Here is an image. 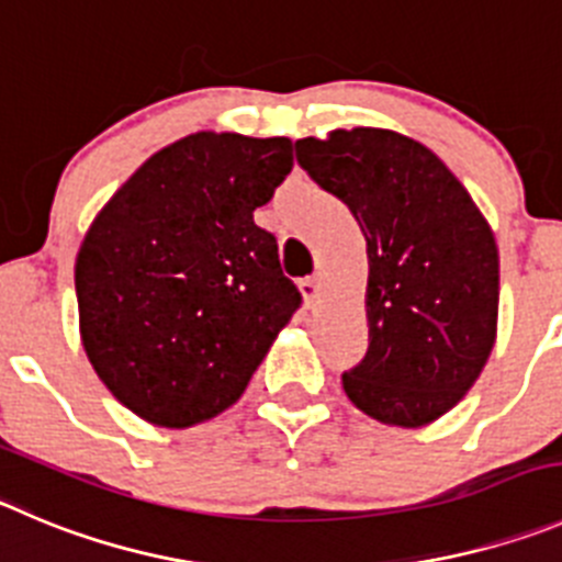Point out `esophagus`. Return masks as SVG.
Here are the masks:
<instances>
[{"label": "esophagus", "mask_w": 562, "mask_h": 562, "mask_svg": "<svg viewBox=\"0 0 562 562\" xmlns=\"http://www.w3.org/2000/svg\"><path fill=\"white\" fill-rule=\"evenodd\" d=\"M299 291H302L305 305L313 307L318 302V296H322V282H318V277H305V280L299 282Z\"/></svg>", "instance_id": "esophagus-1"}]
</instances>
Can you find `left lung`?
<instances>
[{
    "label": "left lung",
    "instance_id": "1",
    "mask_svg": "<svg viewBox=\"0 0 562 562\" xmlns=\"http://www.w3.org/2000/svg\"><path fill=\"white\" fill-rule=\"evenodd\" d=\"M299 166L352 210L369 255V352L340 376L358 411L427 427L485 369L499 322V249L432 149L380 127L296 140Z\"/></svg>",
    "mask_w": 562,
    "mask_h": 562
}]
</instances>
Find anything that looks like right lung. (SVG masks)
I'll return each mask as SVG.
<instances>
[{
    "label": "right lung",
    "instance_id": "obj_1",
    "mask_svg": "<svg viewBox=\"0 0 562 562\" xmlns=\"http://www.w3.org/2000/svg\"><path fill=\"white\" fill-rule=\"evenodd\" d=\"M291 169L288 138L186 135L88 227L75 263L82 349L144 422L186 429L233 407L296 313L277 238L255 224Z\"/></svg>",
    "mask_w": 562,
    "mask_h": 562
}]
</instances>
